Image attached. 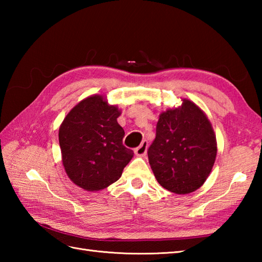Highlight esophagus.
<instances>
[{
    "instance_id": "obj_1",
    "label": "esophagus",
    "mask_w": 262,
    "mask_h": 262,
    "mask_svg": "<svg viewBox=\"0 0 262 262\" xmlns=\"http://www.w3.org/2000/svg\"><path fill=\"white\" fill-rule=\"evenodd\" d=\"M147 147H148V143L146 141H143L141 145L135 148V154L138 155V157H144L147 152Z\"/></svg>"
}]
</instances>
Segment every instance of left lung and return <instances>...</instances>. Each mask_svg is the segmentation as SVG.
Masks as SVG:
<instances>
[{
    "label": "left lung",
    "mask_w": 262,
    "mask_h": 262,
    "mask_svg": "<svg viewBox=\"0 0 262 262\" xmlns=\"http://www.w3.org/2000/svg\"><path fill=\"white\" fill-rule=\"evenodd\" d=\"M216 136L207 116L190 100L160 115L148 162L158 182L173 193H190L204 185L216 159Z\"/></svg>",
    "instance_id": "8db88e82"
}]
</instances>
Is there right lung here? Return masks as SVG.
Returning <instances> with one entry per match:
<instances>
[{
    "instance_id": "obj_1",
    "label": "right lung",
    "mask_w": 262,
    "mask_h": 262,
    "mask_svg": "<svg viewBox=\"0 0 262 262\" xmlns=\"http://www.w3.org/2000/svg\"><path fill=\"white\" fill-rule=\"evenodd\" d=\"M120 110L94 94L77 103L59 127L64 169L76 186L98 191L119 179L134 152L124 146Z\"/></svg>"
}]
</instances>
